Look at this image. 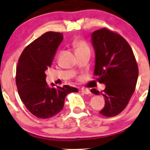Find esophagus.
I'll list each match as a JSON object with an SVG mask.
<instances>
[{
	"label": "esophagus",
	"mask_w": 150,
	"mask_h": 150,
	"mask_svg": "<svg viewBox=\"0 0 150 150\" xmlns=\"http://www.w3.org/2000/svg\"><path fill=\"white\" fill-rule=\"evenodd\" d=\"M81 92L83 93H84V94H89V93H91V91H90L89 89H87V88H82L81 89Z\"/></svg>",
	"instance_id": "1"
}]
</instances>
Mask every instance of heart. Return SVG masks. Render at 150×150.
<instances>
[{"mask_svg": "<svg viewBox=\"0 0 150 150\" xmlns=\"http://www.w3.org/2000/svg\"><path fill=\"white\" fill-rule=\"evenodd\" d=\"M72 44H73V46L75 47L76 52H79V51L86 50V49H89V46L88 43H86L85 40L81 39L79 38H75Z\"/></svg>", "mask_w": 150, "mask_h": 150, "instance_id": "heart-1", "label": "heart"}]
</instances>
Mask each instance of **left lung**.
Returning a JSON list of instances; mask_svg holds the SVG:
<instances>
[{"mask_svg":"<svg viewBox=\"0 0 150 150\" xmlns=\"http://www.w3.org/2000/svg\"><path fill=\"white\" fill-rule=\"evenodd\" d=\"M91 37L96 52L94 74L106 87L101 93L95 88L91 91L105 97V107L100 113L114 117L126 108L134 93L138 64L130 45L119 33L103 28L95 31Z\"/></svg>","mask_w":150,"mask_h":150,"instance_id":"left-lung-1","label":"left lung"}]
</instances>
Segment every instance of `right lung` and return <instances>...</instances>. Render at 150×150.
<instances>
[{
	"mask_svg": "<svg viewBox=\"0 0 150 150\" xmlns=\"http://www.w3.org/2000/svg\"><path fill=\"white\" fill-rule=\"evenodd\" d=\"M62 33L48 31L28 45L21 54L16 69V85L20 99L28 110L39 119L54 117L63 109L68 93L78 92L65 85L50 88L45 74L62 41Z\"/></svg>",
	"mask_w": 150,
	"mask_h": 150,
	"instance_id": "add662e5",
	"label": "right lung"
}]
</instances>
